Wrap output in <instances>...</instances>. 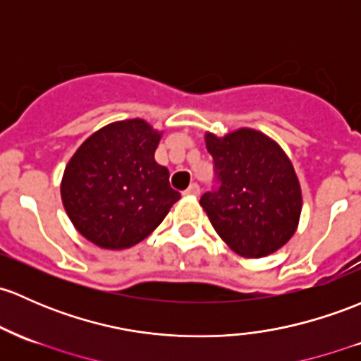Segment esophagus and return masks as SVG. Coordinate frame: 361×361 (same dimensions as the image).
I'll list each match as a JSON object with an SVG mask.
<instances>
[{
    "instance_id": "esophagus-1",
    "label": "esophagus",
    "mask_w": 361,
    "mask_h": 361,
    "mask_svg": "<svg viewBox=\"0 0 361 361\" xmlns=\"http://www.w3.org/2000/svg\"><path fill=\"white\" fill-rule=\"evenodd\" d=\"M200 193V187L197 183H192L190 187L187 188V190H185V195H192V197H197Z\"/></svg>"
}]
</instances>
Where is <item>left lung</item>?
Returning <instances> with one entry per match:
<instances>
[{"instance_id":"1","label":"left lung","mask_w":361,"mask_h":361,"mask_svg":"<svg viewBox=\"0 0 361 361\" xmlns=\"http://www.w3.org/2000/svg\"><path fill=\"white\" fill-rule=\"evenodd\" d=\"M216 187L200 197L211 225L237 254L263 257L294 235L301 187L289 157L259 131L207 133Z\"/></svg>"}]
</instances>
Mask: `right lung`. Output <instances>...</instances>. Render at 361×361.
<instances>
[{
  "instance_id": "1",
  "label": "right lung",
  "mask_w": 361,
  "mask_h": 361,
  "mask_svg": "<svg viewBox=\"0 0 361 361\" xmlns=\"http://www.w3.org/2000/svg\"><path fill=\"white\" fill-rule=\"evenodd\" d=\"M161 133L142 119L112 123L72 155L62 200L72 225L104 249H128L157 228L180 192L154 159Z\"/></svg>"
}]
</instances>
